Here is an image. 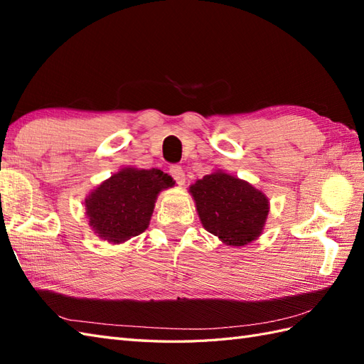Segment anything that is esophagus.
<instances>
[{
    "label": "esophagus",
    "mask_w": 364,
    "mask_h": 364,
    "mask_svg": "<svg viewBox=\"0 0 364 364\" xmlns=\"http://www.w3.org/2000/svg\"><path fill=\"white\" fill-rule=\"evenodd\" d=\"M168 172H171V175L173 176V180L178 183V184H184L186 181V175H184V171L181 166H171V168H168Z\"/></svg>",
    "instance_id": "1"
}]
</instances>
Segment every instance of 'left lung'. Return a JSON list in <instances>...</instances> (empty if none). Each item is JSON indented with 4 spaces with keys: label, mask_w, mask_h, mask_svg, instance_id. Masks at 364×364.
I'll list each match as a JSON object with an SVG mask.
<instances>
[{
    "label": "left lung",
    "mask_w": 364,
    "mask_h": 364,
    "mask_svg": "<svg viewBox=\"0 0 364 364\" xmlns=\"http://www.w3.org/2000/svg\"><path fill=\"white\" fill-rule=\"evenodd\" d=\"M189 192L201 225L230 247H243L264 231L269 201L237 176L215 171L193 183Z\"/></svg>",
    "instance_id": "1"
}]
</instances>
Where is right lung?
Returning <instances> with one entry per match:
<instances>
[{"mask_svg":"<svg viewBox=\"0 0 364 364\" xmlns=\"http://www.w3.org/2000/svg\"><path fill=\"white\" fill-rule=\"evenodd\" d=\"M173 184L172 176L158 168L124 167L87 197L90 226L109 243L139 235L150 223L158 193Z\"/></svg>","mask_w":364,"mask_h":364,"instance_id":"1","label":"right lung"}]
</instances>
